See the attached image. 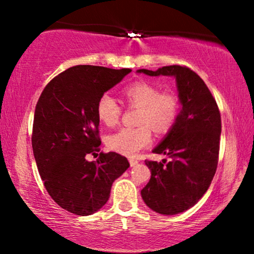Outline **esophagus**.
I'll list each match as a JSON object with an SVG mask.
<instances>
[{
	"mask_svg": "<svg viewBox=\"0 0 254 254\" xmlns=\"http://www.w3.org/2000/svg\"><path fill=\"white\" fill-rule=\"evenodd\" d=\"M130 166L131 167H135V166L138 164V161H137V160H135V159H130Z\"/></svg>",
	"mask_w": 254,
	"mask_h": 254,
	"instance_id": "1",
	"label": "esophagus"
}]
</instances>
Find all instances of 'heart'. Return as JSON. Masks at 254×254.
Here are the masks:
<instances>
[{
	"instance_id": "heart-1",
	"label": "heart",
	"mask_w": 254,
	"mask_h": 254,
	"mask_svg": "<svg viewBox=\"0 0 254 254\" xmlns=\"http://www.w3.org/2000/svg\"><path fill=\"white\" fill-rule=\"evenodd\" d=\"M123 95L130 106L139 107L137 127H122L107 137L111 150L127 156H135L138 151L151 143L155 132L164 133L176 123L179 115V101L172 92H160L156 86L145 81L131 83L123 90ZM98 118L107 127L118 123L122 107L115 98L101 95L97 105Z\"/></svg>"
}]
</instances>
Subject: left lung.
I'll use <instances>...</instances> for the list:
<instances>
[{"label":"left lung","instance_id":"left-lung-1","mask_svg":"<svg viewBox=\"0 0 254 254\" xmlns=\"http://www.w3.org/2000/svg\"><path fill=\"white\" fill-rule=\"evenodd\" d=\"M137 72L176 77L182 110L153 150L170 160H145L151 177L141 194L151 210L162 215L180 214L203 197L215 176L220 150V111L206 84L190 68L168 65L155 71L139 69Z\"/></svg>","mask_w":254,"mask_h":254}]
</instances>
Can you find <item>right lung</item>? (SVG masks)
Here are the masks:
<instances>
[{
    "label": "right lung",
    "instance_id": "add662e5",
    "mask_svg": "<svg viewBox=\"0 0 254 254\" xmlns=\"http://www.w3.org/2000/svg\"><path fill=\"white\" fill-rule=\"evenodd\" d=\"M131 69L75 65L46 84L34 111L32 148L44 186L61 208L80 216L106 204L111 188L129 168L117 153L99 154L101 144L97 105Z\"/></svg>",
    "mask_w": 254,
    "mask_h": 254
}]
</instances>
